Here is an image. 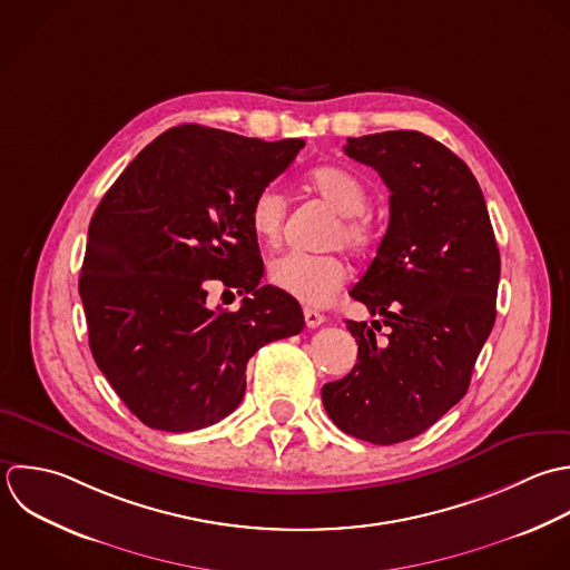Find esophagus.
Returning <instances> with one entry per match:
<instances>
[{"instance_id":"1","label":"esophagus","mask_w":570,"mask_h":570,"mask_svg":"<svg viewBox=\"0 0 570 570\" xmlns=\"http://www.w3.org/2000/svg\"><path fill=\"white\" fill-rule=\"evenodd\" d=\"M304 320H306V326H308V328H317V326L324 324L326 317H324L322 313L313 311V308H304Z\"/></svg>"}]
</instances>
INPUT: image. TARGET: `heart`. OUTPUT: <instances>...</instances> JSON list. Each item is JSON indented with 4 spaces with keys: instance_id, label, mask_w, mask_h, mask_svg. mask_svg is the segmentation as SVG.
<instances>
[{
    "instance_id": "b5f03b06",
    "label": "heart",
    "mask_w": 570,
    "mask_h": 570,
    "mask_svg": "<svg viewBox=\"0 0 570 570\" xmlns=\"http://www.w3.org/2000/svg\"><path fill=\"white\" fill-rule=\"evenodd\" d=\"M311 188L340 213V224L333 228L331 244H344L355 255H366L375 242L377 230L366 213L371 204V193L366 184L351 170L342 166H317L308 175ZM288 202L277 186H264L250 202L248 224L253 235L266 244L275 246L282 237L286 222ZM346 262L335 255H313L302 250H288L275 257L268 266L271 282L308 306L326 304L346 282Z\"/></svg>"
}]
</instances>
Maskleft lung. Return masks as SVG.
<instances>
[{"mask_svg":"<svg viewBox=\"0 0 570 570\" xmlns=\"http://www.w3.org/2000/svg\"><path fill=\"white\" fill-rule=\"evenodd\" d=\"M344 153L391 190L389 230L351 297L375 320L346 322L353 371L322 389L328 417L371 444L406 442L469 391L495 324L500 250L471 168L417 130L348 137Z\"/></svg>","mask_w":570,"mask_h":570,"instance_id":"obj_1","label":"left lung"}]
</instances>
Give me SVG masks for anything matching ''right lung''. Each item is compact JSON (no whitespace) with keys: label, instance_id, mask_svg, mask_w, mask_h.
<instances>
[{"label":"right lung","instance_id":"1","mask_svg":"<svg viewBox=\"0 0 570 570\" xmlns=\"http://www.w3.org/2000/svg\"><path fill=\"white\" fill-rule=\"evenodd\" d=\"M304 139L264 141L184 124L161 132L101 197L79 275L90 353L146 426L188 433L230 415L246 364L302 333L297 299L259 286L264 262L248 224L253 197ZM222 281L237 312L205 304Z\"/></svg>","mask_w":570,"mask_h":570}]
</instances>
